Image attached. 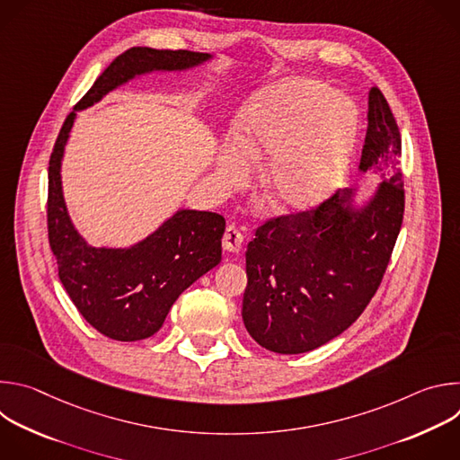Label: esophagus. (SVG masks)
<instances>
[{
  "label": "esophagus",
  "mask_w": 460,
  "mask_h": 460,
  "mask_svg": "<svg viewBox=\"0 0 460 460\" xmlns=\"http://www.w3.org/2000/svg\"><path fill=\"white\" fill-rule=\"evenodd\" d=\"M222 245L227 252H238L243 245V234L234 226H227L222 238Z\"/></svg>",
  "instance_id": "34e87169"
}]
</instances>
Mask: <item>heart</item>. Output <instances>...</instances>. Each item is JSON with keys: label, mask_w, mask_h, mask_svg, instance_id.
Instances as JSON below:
<instances>
[{"label": "heart", "mask_w": 460, "mask_h": 460, "mask_svg": "<svg viewBox=\"0 0 460 460\" xmlns=\"http://www.w3.org/2000/svg\"><path fill=\"white\" fill-rule=\"evenodd\" d=\"M358 109L344 94L307 78L258 89L238 118V138L218 153V174L240 181L252 158L272 156L261 174L268 202L284 213L307 211L344 178L357 142Z\"/></svg>", "instance_id": "heart-1"}]
</instances>
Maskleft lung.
<instances>
[{
    "mask_svg": "<svg viewBox=\"0 0 460 460\" xmlns=\"http://www.w3.org/2000/svg\"><path fill=\"white\" fill-rule=\"evenodd\" d=\"M402 140L384 94L367 93L358 172L369 196L341 189L316 211L280 217L247 243L242 318L256 344L280 355L313 351L360 316L378 289L404 217Z\"/></svg>",
    "mask_w": 460,
    "mask_h": 460,
    "instance_id": "left-lung-1",
    "label": "left lung"
}]
</instances>
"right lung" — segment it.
I'll use <instances>...</instances> for the list:
<instances>
[{
  "mask_svg": "<svg viewBox=\"0 0 460 460\" xmlns=\"http://www.w3.org/2000/svg\"><path fill=\"white\" fill-rule=\"evenodd\" d=\"M215 56L133 47L119 54L65 119L49 162V242L58 275L82 316L102 335L135 342L153 337L176 298L222 260L224 217L178 209L151 234L128 247L91 245L76 229L63 196L65 147L80 111L109 93L155 73H185Z\"/></svg>",
  "mask_w": 460,
  "mask_h": 460,
  "instance_id": "1",
  "label": "right lung"
}]
</instances>
